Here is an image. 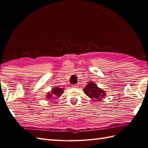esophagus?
I'll list each match as a JSON object with an SVG mask.
<instances>
[{
  "label": "esophagus",
  "mask_w": 148,
  "mask_h": 148,
  "mask_svg": "<svg viewBox=\"0 0 148 148\" xmlns=\"http://www.w3.org/2000/svg\"><path fill=\"white\" fill-rule=\"evenodd\" d=\"M73 88H77L78 84H74V85H73Z\"/></svg>",
  "instance_id": "obj_1"
}]
</instances>
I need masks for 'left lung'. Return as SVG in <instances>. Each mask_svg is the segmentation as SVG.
<instances>
[{
	"mask_svg": "<svg viewBox=\"0 0 148 148\" xmlns=\"http://www.w3.org/2000/svg\"><path fill=\"white\" fill-rule=\"evenodd\" d=\"M84 91L90 98L98 101H100L102 98L106 96L105 91L98 88L94 82H89L84 89Z\"/></svg>",
	"mask_w": 148,
	"mask_h": 148,
	"instance_id": "1",
	"label": "left lung"
}]
</instances>
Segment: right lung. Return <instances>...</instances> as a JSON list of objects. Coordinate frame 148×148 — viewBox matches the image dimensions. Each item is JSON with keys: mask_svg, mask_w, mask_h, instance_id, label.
<instances>
[{"mask_svg": "<svg viewBox=\"0 0 148 148\" xmlns=\"http://www.w3.org/2000/svg\"><path fill=\"white\" fill-rule=\"evenodd\" d=\"M63 89L62 88H54L52 90L51 92H49L47 96V98L50 99L51 97H53L52 96H54L55 97H60L61 94L63 93Z\"/></svg>", "mask_w": 148, "mask_h": 148, "instance_id": "right-lung-1", "label": "right lung"}]
</instances>
